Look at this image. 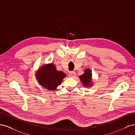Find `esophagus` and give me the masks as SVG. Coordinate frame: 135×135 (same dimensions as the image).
I'll return each instance as SVG.
<instances>
[{
    "mask_svg": "<svg viewBox=\"0 0 135 135\" xmlns=\"http://www.w3.org/2000/svg\"><path fill=\"white\" fill-rule=\"evenodd\" d=\"M75 76V73L74 71H70L69 73V77L73 78V77H74Z\"/></svg>",
    "mask_w": 135,
    "mask_h": 135,
    "instance_id": "1",
    "label": "esophagus"
}]
</instances>
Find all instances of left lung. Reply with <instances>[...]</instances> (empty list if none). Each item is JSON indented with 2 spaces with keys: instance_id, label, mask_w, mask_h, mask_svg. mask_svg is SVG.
I'll list each match as a JSON object with an SVG mask.
<instances>
[{
  "instance_id": "obj_1",
  "label": "left lung",
  "mask_w": 135,
  "mask_h": 135,
  "mask_svg": "<svg viewBox=\"0 0 135 135\" xmlns=\"http://www.w3.org/2000/svg\"><path fill=\"white\" fill-rule=\"evenodd\" d=\"M81 82L83 83V84L85 85V87H91V78L92 74L90 69H85L84 71V73L80 76H79Z\"/></svg>"
}]
</instances>
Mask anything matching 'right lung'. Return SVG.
I'll list each match as a JSON object with an SVG mask.
<instances>
[{
  "label": "right lung",
  "mask_w": 135,
  "mask_h": 135,
  "mask_svg": "<svg viewBox=\"0 0 135 135\" xmlns=\"http://www.w3.org/2000/svg\"><path fill=\"white\" fill-rule=\"evenodd\" d=\"M66 76L64 73L57 71L55 65L48 64L40 68L37 73V79L43 87L50 90H55Z\"/></svg>",
  "instance_id": "right-lung-1"
}]
</instances>
